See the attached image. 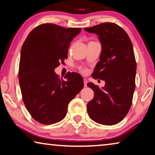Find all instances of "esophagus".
I'll return each instance as SVG.
<instances>
[{"label": "esophagus", "instance_id": "1", "mask_svg": "<svg viewBox=\"0 0 155 155\" xmlns=\"http://www.w3.org/2000/svg\"><path fill=\"white\" fill-rule=\"evenodd\" d=\"M83 82H84V86H85V87H87V80L86 79V78H84V79H83Z\"/></svg>", "mask_w": 155, "mask_h": 155}]
</instances>
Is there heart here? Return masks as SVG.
Instances as JSON below:
<instances>
[{
    "label": "heart",
    "instance_id": "heart-1",
    "mask_svg": "<svg viewBox=\"0 0 155 155\" xmlns=\"http://www.w3.org/2000/svg\"><path fill=\"white\" fill-rule=\"evenodd\" d=\"M86 71H87V70H82V72H84V73H85Z\"/></svg>",
    "mask_w": 155,
    "mask_h": 155
}]
</instances>
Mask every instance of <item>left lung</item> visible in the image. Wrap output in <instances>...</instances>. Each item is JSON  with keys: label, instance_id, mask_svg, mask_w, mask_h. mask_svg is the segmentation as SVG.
Segmentation results:
<instances>
[{"label": "left lung", "instance_id": "1", "mask_svg": "<svg viewBox=\"0 0 155 155\" xmlns=\"http://www.w3.org/2000/svg\"><path fill=\"white\" fill-rule=\"evenodd\" d=\"M84 29L98 35L102 51L91 76L105 82L102 88L87 84L94 91V98L87 106L89 116L98 124H116L129 111L135 89L137 65L132 42L126 31L115 23Z\"/></svg>", "mask_w": 155, "mask_h": 155}]
</instances>
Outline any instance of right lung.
Listing matches in <instances>:
<instances>
[{
    "instance_id": "right-lung-1",
    "label": "right lung",
    "mask_w": 155,
    "mask_h": 155,
    "mask_svg": "<svg viewBox=\"0 0 155 155\" xmlns=\"http://www.w3.org/2000/svg\"><path fill=\"white\" fill-rule=\"evenodd\" d=\"M81 28H65L53 24L39 25L31 31L22 46L19 83L23 102L31 116L43 124L64 118L68 104L82 90L77 73L59 79L54 69L68 58L70 44Z\"/></svg>"
}]
</instances>
